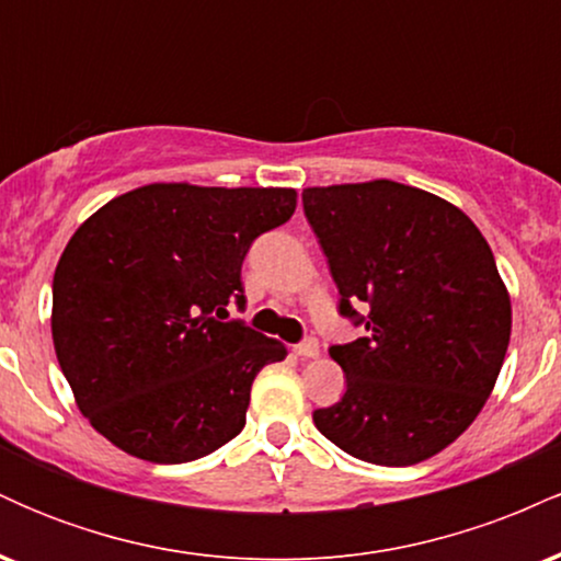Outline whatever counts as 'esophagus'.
Instances as JSON below:
<instances>
[{"mask_svg": "<svg viewBox=\"0 0 561 561\" xmlns=\"http://www.w3.org/2000/svg\"><path fill=\"white\" fill-rule=\"evenodd\" d=\"M295 353H298L300 358H319V343H317V337L302 340L300 345H295Z\"/></svg>", "mask_w": 561, "mask_h": 561, "instance_id": "34e87169", "label": "esophagus"}]
</instances>
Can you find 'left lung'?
I'll list each match as a JSON object with an SVG mask.
<instances>
[{"instance_id": "obj_1", "label": "left lung", "mask_w": 561, "mask_h": 561, "mask_svg": "<svg viewBox=\"0 0 561 561\" xmlns=\"http://www.w3.org/2000/svg\"><path fill=\"white\" fill-rule=\"evenodd\" d=\"M302 208L340 313L366 330L330 347L347 388L313 424L369 465H420L478 420L504 364L512 300L491 244L448 199L390 179L308 186Z\"/></svg>"}]
</instances>
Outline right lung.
<instances>
[{"label": "right lung", "instance_id": "add662e5", "mask_svg": "<svg viewBox=\"0 0 561 561\" xmlns=\"http://www.w3.org/2000/svg\"><path fill=\"white\" fill-rule=\"evenodd\" d=\"M287 186L145 184L76 229L53 279L57 362L115 448L184 465L244 427L250 388L287 347L242 321V261L289 221Z\"/></svg>", "mask_w": 561, "mask_h": 561}]
</instances>
